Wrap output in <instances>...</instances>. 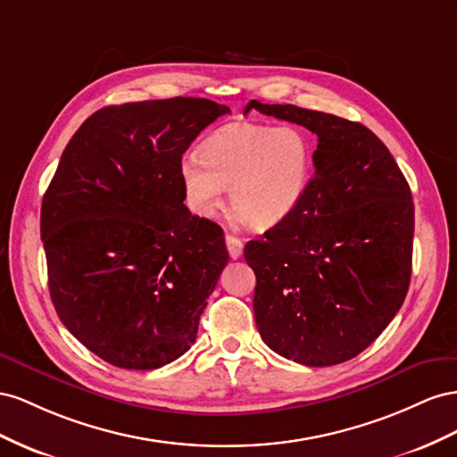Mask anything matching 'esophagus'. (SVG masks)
Instances as JSON below:
<instances>
[{
    "label": "esophagus",
    "mask_w": 457,
    "mask_h": 457,
    "mask_svg": "<svg viewBox=\"0 0 457 457\" xmlns=\"http://www.w3.org/2000/svg\"><path fill=\"white\" fill-rule=\"evenodd\" d=\"M226 245H228V251H229V256L233 258V260H237V258H241V254H243V241L239 239V237H236V236H226Z\"/></svg>",
    "instance_id": "34e87169"
}]
</instances>
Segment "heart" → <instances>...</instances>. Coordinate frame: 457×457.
Wrapping results in <instances>:
<instances>
[{"label":"heart","instance_id":"1","mask_svg":"<svg viewBox=\"0 0 457 457\" xmlns=\"http://www.w3.org/2000/svg\"><path fill=\"white\" fill-rule=\"evenodd\" d=\"M314 153L295 126L231 124L206 139L201 154L179 164L187 201L199 216H212L229 187L237 216L268 229L293 214L308 189Z\"/></svg>","mask_w":457,"mask_h":457}]
</instances>
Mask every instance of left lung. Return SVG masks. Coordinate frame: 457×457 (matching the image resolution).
<instances>
[{
    "label": "left lung",
    "mask_w": 457,
    "mask_h": 457,
    "mask_svg": "<svg viewBox=\"0 0 457 457\" xmlns=\"http://www.w3.org/2000/svg\"><path fill=\"white\" fill-rule=\"evenodd\" d=\"M258 111L318 136L314 176L293 214L245 246L254 320L279 356L343 363L393 321L411 278L413 203L393 154L370 128L295 105Z\"/></svg>",
    "instance_id": "8db88e82"
}]
</instances>
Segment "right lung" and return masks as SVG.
Wrapping results in <instances>:
<instances>
[{"instance_id":"obj_1","label":"right lung","mask_w":457,"mask_h":457,"mask_svg":"<svg viewBox=\"0 0 457 457\" xmlns=\"http://www.w3.org/2000/svg\"><path fill=\"white\" fill-rule=\"evenodd\" d=\"M226 112L201 97L111 105L62 151L40 218L49 295L64 328L116 368H162L197 338L229 254L221 228L184 204L179 164Z\"/></svg>"}]
</instances>
